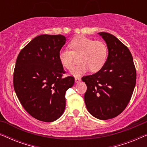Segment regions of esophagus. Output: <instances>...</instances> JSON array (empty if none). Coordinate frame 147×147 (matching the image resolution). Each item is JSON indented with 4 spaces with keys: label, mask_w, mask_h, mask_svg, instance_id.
<instances>
[{
    "label": "esophagus",
    "mask_w": 147,
    "mask_h": 147,
    "mask_svg": "<svg viewBox=\"0 0 147 147\" xmlns=\"http://www.w3.org/2000/svg\"><path fill=\"white\" fill-rule=\"evenodd\" d=\"M80 82H81V79H80V78H75V82L76 84L79 83Z\"/></svg>",
    "instance_id": "esophagus-1"
}]
</instances>
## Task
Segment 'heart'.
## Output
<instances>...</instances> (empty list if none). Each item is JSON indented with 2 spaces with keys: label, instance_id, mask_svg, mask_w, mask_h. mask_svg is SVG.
<instances>
[{
  "label": "heart",
  "instance_id": "b5f03b06",
  "mask_svg": "<svg viewBox=\"0 0 147 147\" xmlns=\"http://www.w3.org/2000/svg\"><path fill=\"white\" fill-rule=\"evenodd\" d=\"M69 47L71 50H60L59 59L63 67L70 70L74 65L75 57H79L80 64L71 71L74 76L83 75L90 69L92 72L99 71L106 63L108 47L104 42L80 36L70 42Z\"/></svg>",
  "mask_w": 147,
  "mask_h": 147
}]
</instances>
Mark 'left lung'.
I'll return each mask as SVG.
<instances>
[{"instance_id": "obj_1", "label": "left lung", "mask_w": 147, "mask_h": 147, "mask_svg": "<svg viewBox=\"0 0 147 147\" xmlns=\"http://www.w3.org/2000/svg\"><path fill=\"white\" fill-rule=\"evenodd\" d=\"M98 34L107 44V60L97 73L82 80L87 86L84 101L88 112L105 120L118 116L127 106L135 87L136 73L128 47L113 35Z\"/></svg>"}]
</instances>
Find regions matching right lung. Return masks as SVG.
I'll list each match as a JSON object with an SVG mask.
<instances>
[{
  "label": "right lung",
  "mask_w": 147,
  "mask_h": 147,
  "mask_svg": "<svg viewBox=\"0 0 147 147\" xmlns=\"http://www.w3.org/2000/svg\"><path fill=\"white\" fill-rule=\"evenodd\" d=\"M66 38L61 35H41L20 51L13 74L14 89L21 105L31 116L51 122L63 114L65 92L74 78L65 73L59 53Z\"/></svg>",
  "instance_id": "1"
}]
</instances>
